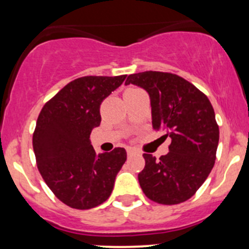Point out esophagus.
<instances>
[{"label":"esophagus","mask_w":249,"mask_h":249,"mask_svg":"<svg viewBox=\"0 0 249 249\" xmlns=\"http://www.w3.org/2000/svg\"><path fill=\"white\" fill-rule=\"evenodd\" d=\"M137 150H134V148H127V155L129 156H134V155H137Z\"/></svg>","instance_id":"obj_1"}]
</instances>
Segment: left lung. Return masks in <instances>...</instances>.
<instances>
[{
	"label": "left lung",
	"mask_w": 249,
	"mask_h": 249,
	"mask_svg": "<svg viewBox=\"0 0 249 249\" xmlns=\"http://www.w3.org/2000/svg\"><path fill=\"white\" fill-rule=\"evenodd\" d=\"M137 85L150 96L152 127L165 130L169 152L156 160L143 153L138 175L148 199L163 205L188 200L200 188L216 160L219 128L206 96L181 76L163 71L130 74L125 85Z\"/></svg>",
	"instance_id": "left-lung-1"
}]
</instances>
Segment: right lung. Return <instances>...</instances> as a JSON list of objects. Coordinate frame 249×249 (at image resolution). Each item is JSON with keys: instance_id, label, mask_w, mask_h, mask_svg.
Returning a JSON list of instances; mask_svg holds the SVG:
<instances>
[{"instance_id": "right-lung-1", "label": "right lung", "mask_w": 249, "mask_h": 249, "mask_svg": "<svg viewBox=\"0 0 249 249\" xmlns=\"http://www.w3.org/2000/svg\"><path fill=\"white\" fill-rule=\"evenodd\" d=\"M127 75L83 76L45 103L33 133L38 170L56 198L71 209L89 210L111 194L127 152L116 147L96 155L89 140L101 124L102 102Z\"/></svg>"}]
</instances>
